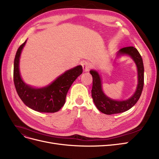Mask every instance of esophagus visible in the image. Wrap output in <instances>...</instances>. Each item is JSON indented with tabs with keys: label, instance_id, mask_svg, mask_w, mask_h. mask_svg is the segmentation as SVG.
Wrapping results in <instances>:
<instances>
[{
	"label": "esophagus",
	"instance_id": "1",
	"mask_svg": "<svg viewBox=\"0 0 159 159\" xmlns=\"http://www.w3.org/2000/svg\"><path fill=\"white\" fill-rule=\"evenodd\" d=\"M81 66H82L84 71L85 72L88 71L91 68V65L90 64V63H89V62L86 61H84L82 63H81Z\"/></svg>",
	"mask_w": 159,
	"mask_h": 159
}]
</instances>
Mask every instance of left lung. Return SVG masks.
Here are the masks:
<instances>
[{"label":"left lung","instance_id":"left-lung-1","mask_svg":"<svg viewBox=\"0 0 159 159\" xmlns=\"http://www.w3.org/2000/svg\"><path fill=\"white\" fill-rule=\"evenodd\" d=\"M127 54L135 62L138 70V85L135 93L132 97L125 101L113 100L105 95L102 89V81L97 71L91 70L93 78L91 96L93 102L101 112L106 115H112L125 112L134 106L140 98L144 85V66L143 59L138 50L133 46L123 48L119 51L118 55Z\"/></svg>","mask_w":159,"mask_h":159}]
</instances>
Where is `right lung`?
<instances>
[{"instance_id": "1", "label": "right lung", "mask_w": 159, "mask_h": 159, "mask_svg": "<svg viewBox=\"0 0 159 159\" xmlns=\"http://www.w3.org/2000/svg\"><path fill=\"white\" fill-rule=\"evenodd\" d=\"M26 42L20 46L14 61L13 78L17 93L26 106L36 111L54 113L65 103L67 93L71 84L83 72L81 66L66 71L46 88L35 89L23 82L19 72V58Z\"/></svg>"}]
</instances>
